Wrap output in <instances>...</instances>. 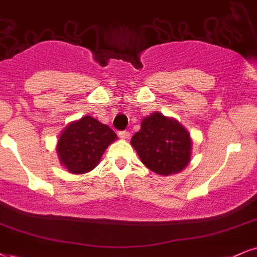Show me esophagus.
<instances>
[{"mask_svg": "<svg viewBox=\"0 0 257 257\" xmlns=\"http://www.w3.org/2000/svg\"><path fill=\"white\" fill-rule=\"evenodd\" d=\"M119 137L121 139H128L130 138V132L128 131H120L119 132Z\"/></svg>", "mask_w": 257, "mask_h": 257, "instance_id": "esophagus-1", "label": "esophagus"}]
</instances>
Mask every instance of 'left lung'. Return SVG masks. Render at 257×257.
Masks as SVG:
<instances>
[{
    "label": "left lung",
    "mask_w": 257,
    "mask_h": 257,
    "mask_svg": "<svg viewBox=\"0 0 257 257\" xmlns=\"http://www.w3.org/2000/svg\"><path fill=\"white\" fill-rule=\"evenodd\" d=\"M131 144L142 162L160 175L181 172L191 161L189 134L181 123L161 113L142 121L141 131L135 134Z\"/></svg>",
    "instance_id": "obj_1"
}]
</instances>
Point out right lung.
<instances>
[{"instance_id":"1","label":"right lung","mask_w":257,"mask_h":257,"mask_svg":"<svg viewBox=\"0 0 257 257\" xmlns=\"http://www.w3.org/2000/svg\"><path fill=\"white\" fill-rule=\"evenodd\" d=\"M115 139V132L109 126L84 116L66 126L59 137L57 153L70 173H88L99 164L104 150Z\"/></svg>"}]
</instances>
